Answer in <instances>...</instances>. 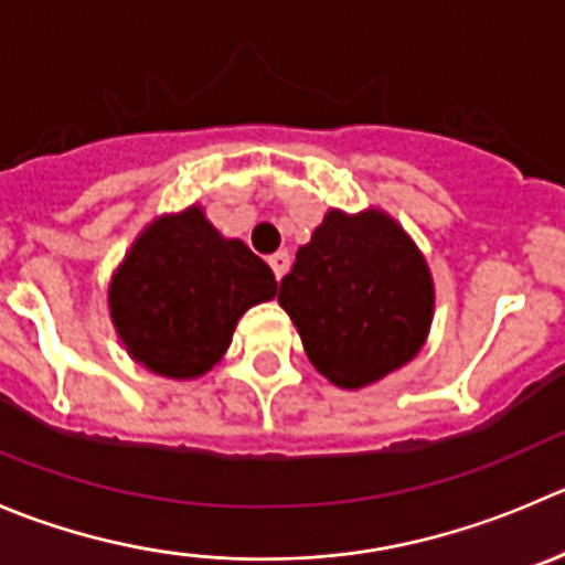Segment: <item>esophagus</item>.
<instances>
[{"label":"esophagus","instance_id":"obj_1","mask_svg":"<svg viewBox=\"0 0 565 565\" xmlns=\"http://www.w3.org/2000/svg\"><path fill=\"white\" fill-rule=\"evenodd\" d=\"M270 267H273V273H276L278 281H281L284 273L289 270V254H287V250H278V254H273L270 256Z\"/></svg>","mask_w":565,"mask_h":565}]
</instances>
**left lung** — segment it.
Masks as SVG:
<instances>
[{"label":"left lung","instance_id":"8db88e82","mask_svg":"<svg viewBox=\"0 0 565 565\" xmlns=\"http://www.w3.org/2000/svg\"><path fill=\"white\" fill-rule=\"evenodd\" d=\"M278 303L315 370L361 388L419 353L434 320V278L386 212L331 210L281 278Z\"/></svg>","mask_w":565,"mask_h":565}]
</instances>
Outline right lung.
I'll return each instance as SVG.
<instances>
[{
	"label": "right lung",
	"instance_id": "1",
	"mask_svg": "<svg viewBox=\"0 0 565 565\" xmlns=\"http://www.w3.org/2000/svg\"><path fill=\"white\" fill-rule=\"evenodd\" d=\"M276 292L270 267L190 206L157 217L135 239L107 298L131 359L157 375L190 381L223 359L239 317Z\"/></svg>",
	"mask_w": 565,
	"mask_h": 565
}]
</instances>
